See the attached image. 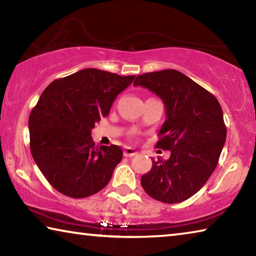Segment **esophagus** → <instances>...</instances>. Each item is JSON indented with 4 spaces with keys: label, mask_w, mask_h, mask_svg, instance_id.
<instances>
[{
    "label": "esophagus",
    "mask_w": 256,
    "mask_h": 256,
    "mask_svg": "<svg viewBox=\"0 0 256 256\" xmlns=\"http://www.w3.org/2000/svg\"><path fill=\"white\" fill-rule=\"evenodd\" d=\"M136 154H138V151L133 148H126L124 150L125 157H133V156H136Z\"/></svg>",
    "instance_id": "1"
}]
</instances>
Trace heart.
<instances>
[{"label": "heart", "mask_w": 256, "mask_h": 256, "mask_svg": "<svg viewBox=\"0 0 256 256\" xmlns=\"http://www.w3.org/2000/svg\"><path fill=\"white\" fill-rule=\"evenodd\" d=\"M134 133H136V132H134Z\"/></svg>", "instance_id": "obj_1"}]
</instances>
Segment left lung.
<instances>
[{
	"label": "left lung",
	"mask_w": 256,
	"mask_h": 256,
	"mask_svg": "<svg viewBox=\"0 0 256 256\" xmlns=\"http://www.w3.org/2000/svg\"><path fill=\"white\" fill-rule=\"evenodd\" d=\"M133 84L162 99L167 118L156 148L172 152L168 160H152L151 170L141 177L142 188L164 203L188 200L218 164L227 136L222 106L211 92L172 68L138 76Z\"/></svg>",
	"instance_id": "obj_1"
}]
</instances>
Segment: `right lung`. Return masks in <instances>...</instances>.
I'll use <instances>...</instances> for the list:
<instances>
[{"mask_svg": "<svg viewBox=\"0 0 256 256\" xmlns=\"http://www.w3.org/2000/svg\"><path fill=\"white\" fill-rule=\"evenodd\" d=\"M136 76L84 68L54 80L29 116L30 151L53 188L73 198L102 190L123 157L118 146H96L92 130Z\"/></svg>", "mask_w": 256, "mask_h": 256, "instance_id": "right-lung-1", "label": "right lung"}]
</instances>
